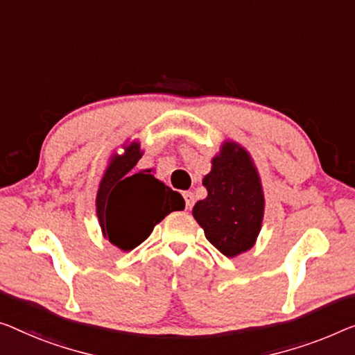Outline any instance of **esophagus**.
<instances>
[{"label":"esophagus","instance_id":"obj_1","mask_svg":"<svg viewBox=\"0 0 355 355\" xmlns=\"http://www.w3.org/2000/svg\"><path fill=\"white\" fill-rule=\"evenodd\" d=\"M183 198H184V202H187V209L191 210L194 205V194L191 191H184Z\"/></svg>","mask_w":355,"mask_h":355}]
</instances>
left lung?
<instances>
[{
	"instance_id": "8db88e82",
	"label": "left lung",
	"mask_w": 355,
	"mask_h": 355,
	"mask_svg": "<svg viewBox=\"0 0 355 355\" xmlns=\"http://www.w3.org/2000/svg\"><path fill=\"white\" fill-rule=\"evenodd\" d=\"M202 184L207 198L196 202L193 216L205 237L228 258L250 250L264 216L263 184L250 153L225 140Z\"/></svg>"
}]
</instances>
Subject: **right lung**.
Returning <instances> with one entry per match:
<instances>
[{
    "label": "right lung",
    "instance_id": "1",
    "mask_svg": "<svg viewBox=\"0 0 355 355\" xmlns=\"http://www.w3.org/2000/svg\"><path fill=\"white\" fill-rule=\"evenodd\" d=\"M123 153L110 156L98 183L95 209L102 234L121 250L140 245L171 211L183 210L184 199L167 184L132 168L144 156L139 140H127Z\"/></svg>",
    "mask_w": 355,
    "mask_h": 355
}]
</instances>
